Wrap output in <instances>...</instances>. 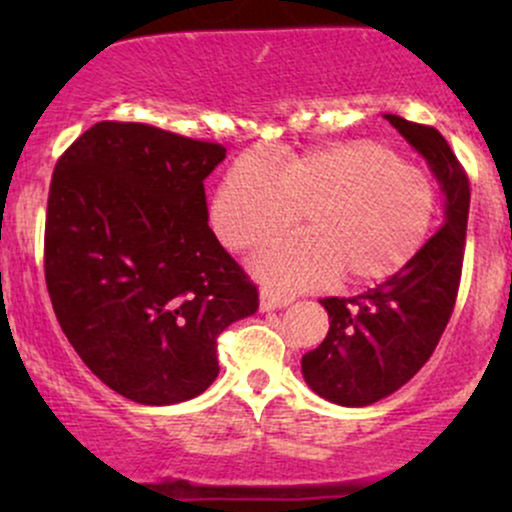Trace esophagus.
Listing matches in <instances>:
<instances>
[{
	"mask_svg": "<svg viewBox=\"0 0 512 512\" xmlns=\"http://www.w3.org/2000/svg\"><path fill=\"white\" fill-rule=\"evenodd\" d=\"M296 301V296L291 293H281L276 289H262L260 291V308L262 310H274V308H286Z\"/></svg>",
	"mask_w": 512,
	"mask_h": 512,
	"instance_id": "obj_1",
	"label": "esophagus"
}]
</instances>
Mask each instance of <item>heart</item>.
<instances>
[{"mask_svg": "<svg viewBox=\"0 0 512 512\" xmlns=\"http://www.w3.org/2000/svg\"><path fill=\"white\" fill-rule=\"evenodd\" d=\"M436 187L421 168L385 146L351 139L281 156L269 166L240 156L226 170L211 223L231 250L267 243L298 221L305 231L267 245L252 267L281 286L340 274L366 286L397 274L424 248L436 219Z\"/></svg>", "mask_w": 512, "mask_h": 512, "instance_id": "heart-1", "label": "heart"}]
</instances>
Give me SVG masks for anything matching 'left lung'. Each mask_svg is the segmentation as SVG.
<instances>
[{
	"mask_svg": "<svg viewBox=\"0 0 512 512\" xmlns=\"http://www.w3.org/2000/svg\"><path fill=\"white\" fill-rule=\"evenodd\" d=\"M385 120L426 158L443 192V226L407 267L351 298H322L330 332L303 356L305 383L342 407H368L407 385L443 337L460 289L469 178L436 127Z\"/></svg>",
	"mask_w": 512,
	"mask_h": 512,
	"instance_id": "1",
	"label": "left lung"
}]
</instances>
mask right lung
Instances as JSON below:
<instances>
[{
	"label": "right lung",
	"instance_id": "1",
	"mask_svg": "<svg viewBox=\"0 0 512 512\" xmlns=\"http://www.w3.org/2000/svg\"><path fill=\"white\" fill-rule=\"evenodd\" d=\"M223 158L221 144L105 120L52 173V308L91 373L132 402L202 395L219 375V334L260 305L209 228L204 180Z\"/></svg>",
	"mask_w": 512,
	"mask_h": 512
}]
</instances>
